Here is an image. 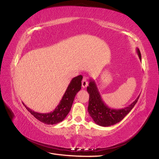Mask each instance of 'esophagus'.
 Here are the masks:
<instances>
[{
    "label": "esophagus",
    "instance_id": "1",
    "mask_svg": "<svg viewBox=\"0 0 159 159\" xmlns=\"http://www.w3.org/2000/svg\"><path fill=\"white\" fill-rule=\"evenodd\" d=\"M88 85H89L88 81L86 80V78H84L82 80V88H84V89H85V88H86L88 86Z\"/></svg>",
    "mask_w": 159,
    "mask_h": 159
}]
</instances>
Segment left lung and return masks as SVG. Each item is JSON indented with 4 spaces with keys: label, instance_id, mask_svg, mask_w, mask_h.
I'll list each match as a JSON object with an SVG mask.
<instances>
[{
    "label": "left lung",
    "instance_id": "1",
    "mask_svg": "<svg viewBox=\"0 0 159 159\" xmlns=\"http://www.w3.org/2000/svg\"><path fill=\"white\" fill-rule=\"evenodd\" d=\"M137 53L141 61L142 56H141V53L138 48H137ZM87 92L89 94L88 111L94 122L97 125L102 126H109L120 122L131 111L140 96L139 95L135 101H133L128 107L116 109L109 108L104 103L98 92L96 83L93 80H90L89 86L87 87Z\"/></svg>",
    "mask_w": 159,
    "mask_h": 159
}]
</instances>
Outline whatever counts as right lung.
Returning a JSON list of instances; mask_svg holds the SVG:
<instances>
[{
    "mask_svg": "<svg viewBox=\"0 0 159 159\" xmlns=\"http://www.w3.org/2000/svg\"><path fill=\"white\" fill-rule=\"evenodd\" d=\"M82 78V75H80L72 79L63 95L61 102L53 111L46 113V114H42V113H38L26 107V105H24V103H23V105L34 118H36L41 122L46 125L57 124V123L62 122L70 111L75 95L81 89Z\"/></svg>",
    "mask_w": 159,
    "mask_h": 159,
    "instance_id": "right-lung-1",
    "label": "right lung"
}]
</instances>
